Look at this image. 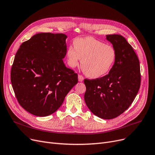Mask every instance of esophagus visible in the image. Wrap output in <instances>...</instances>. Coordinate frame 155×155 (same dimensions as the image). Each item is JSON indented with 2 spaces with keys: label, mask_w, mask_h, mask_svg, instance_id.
I'll return each instance as SVG.
<instances>
[{
  "label": "esophagus",
  "mask_w": 155,
  "mask_h": 155,
  "mask_svg": "<svg viewBox=\"0 0 155 155\" xmlns=\"http://www.w3.org/2000/svg\"><path fill=\"white\" fill-rule=\"evenodd\" d=\"M78 80H79V81H80V82H82L84 80L83 76L82 75H81V74L78 75Z\"/></svg>",
  "instance_id": "obj_1"
}]
</instances>
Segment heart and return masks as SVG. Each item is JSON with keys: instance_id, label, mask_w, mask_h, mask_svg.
I'll return each mask as SVG.
<instances>
[{"instance_id": "obj_1", "label": "heart", "mask_w": 155, "mask_h": 155, "mask_svg": "<svg viewBox=\"0 0 155 155\" xmlns=\"http://www.w3.org/2000/svg\"><path fill=\"white\" fill-rule=\"evenodd\" d=\"M67 51L69 65L76 67L81 59V69L86 76L98 78L106 74L116 58L115 48L92 37L77 38Z\"/></svg>"}]
</instances>
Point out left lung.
Returning <instances> with one entry per match:
<instances>
[{
  "label": "left lung",
  "mask_w": 155,
  "mask_h": 155,
  "mask_svg": "<svg viewBox=\"0 0 155 155\" xmlns=\"http://www.w3.org/2000/svg\"><path fill=\"white\" fill-rule=\"evenodd\" d=\"M116 51V58L109 73L95 79H84V101L97 116L113 119L132 104L140 86L139 58L132 46L121 35H107Z\"/></svg>",
  "instance_id": "1"
}]
</instances>
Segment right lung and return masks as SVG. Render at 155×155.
Returning <instances> with one entry per match:
<instances>
[{"mask_svg":"<svg viewBox=\"0 0 155 155\" xmlns=\"http://www.w3.org/2000/svg\"><path fill=\"white\" fill-rule=\"evenodd\" d=\"M64 34L41 33L23 42L16 53L11 81L18 103L28 113L47 116L62 104L78 82V74L63 61Z\"/></svg>","mask_w":155,"mask_h":155,"instance_id":"right-lung-1","label":"right lung"}]
</instances>
